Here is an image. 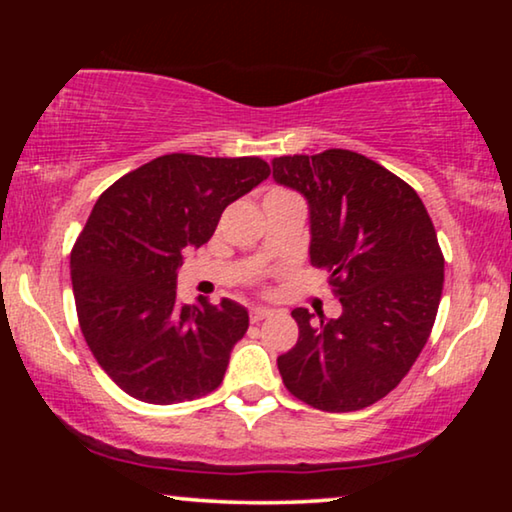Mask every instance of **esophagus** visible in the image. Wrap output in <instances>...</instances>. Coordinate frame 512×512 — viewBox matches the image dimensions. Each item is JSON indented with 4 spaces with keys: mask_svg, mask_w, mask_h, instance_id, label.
<instances>
[{
    "mask_svg": "<svg viewBox=\"0 0 512 512\" xmlns=\"http://www.w3.org/2000/svg\"><path fill=\"white\" fill-rule=\"evenodd\" d=\"M270 314H272V310H268V307H251L249 319H251V324H258V321L268 319Z\"/></svg>",
    "mask_w": 512,
    "mask_h": 512,
    "instance_id": "obj_1",
    "label": "esophagus"
}]
</instances>
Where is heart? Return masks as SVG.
<instances>
[{"instance_id":"heart-1","label":"heart","mask_w":512,"mask_h":512,"mask_svg":"<svg viewBox=\"0 0 512 512\" xmlns=\"http://www.w3.org/2000/svg\"><path fill=\"white\" fill-rule=\"evenodd\" d=\"M272 193H284V191H272Z\"/></svg>"}]
</instances>
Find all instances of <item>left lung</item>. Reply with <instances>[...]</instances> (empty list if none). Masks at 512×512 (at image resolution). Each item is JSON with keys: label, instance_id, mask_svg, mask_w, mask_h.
<instances>
[{"label": "left lung", "instance_id": "8db88e82", "mask_svg": "<svg viewBox=\"0 0 512 512\" xmlns=\"http://www.w3.org/2000/svg\"><path fill=\"white\" fill-rule=\"evenodd\" d=\"M272 177L310 205V261L328 272L338 319L293 310L296 347L277 359L284 387L326 412L368 408L417 361L445 282L436 228L417 191L356 151L272 160Z\"/></svg>", "mask_w": 512, "mask_h": 512}]
</instances>
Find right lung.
Returning <instances> with one entry per match:
<instances>
[{
    "instance_id": "1",
    "label": "right lung",
    "mask_w": 512,
    "mask_h": 512,
    "mask_svg": "<svg viewBox=\"0 0 512 512\" xmlns=\"http://www.w3.org/2000/svg\"><path fill=\"white\" fill-rule=\"evenodd\" d=\"M268 177L256 156L170 153L97 198L69 268L83 338L125 394L172 405L223 382L249 314L228 298L181 307L177 270L186 247L209 242L223 209Z\"/></svg>"
}]
</instances>
